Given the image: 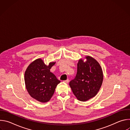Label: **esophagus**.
<instances>
[{
  "mask_svg": "<svg viewBox=\"0 0 130 130\" xmlns=\"http://www.w3.org/2000/svg\"><path fill=\"white\" fill-rule=\"evenodd\" d=\"M68 81H69V80H68V79H67V80H66L63 81V82H65V83H67L68 82Z\"/></svg>",
  "mask_w": 130,
  "mask_h": 130,
  "instance_id": "34e87169",
  "label": "esophagus"
}]
</instances>
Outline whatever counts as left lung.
Returning <instances> with one entry per match:
<instances>
[{
  "label": "left lung",
  "mask_w": 130,
  "mask_h": 130,
  "mask_svg": "<svg viewBox=\"0 0 130 130\" xmlns=\"http://www.w3.org/2000/svg\"><path fill=\"white\" fill-rule=\"evenodd\" d=\"M85 58V62L82 59L79 60L76 76L69 82L73 94L81 101H86L95 97L102 85L103 79L99 63L90 56Z\"/></svg>",
  "instance_id": "left-lung-1"
}]
</instances>
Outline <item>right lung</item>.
I'll use <instances>...</instances> for the list:
<instances>
[{"label":"right lung","mask_w":130,"mask_h":130,"mask_svg":"<svg viewBox=\"0 0 130 130\" xmlns=\"http://www.w3.org/2000/svg\"><path fill=\"white\" fill-rule=\"evenodd\" d=\"M55 63L51 62L47 66L42 59H38L32 62L25 71V82L28 93L41 102L49 101L61 82L50 70Z\"/></svg>","instance_id":"add662e5"}]
</instances>
